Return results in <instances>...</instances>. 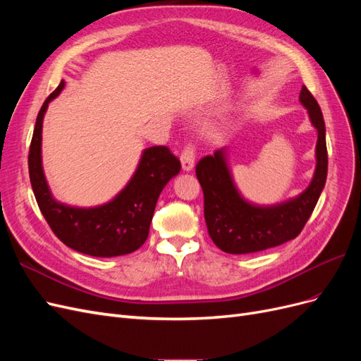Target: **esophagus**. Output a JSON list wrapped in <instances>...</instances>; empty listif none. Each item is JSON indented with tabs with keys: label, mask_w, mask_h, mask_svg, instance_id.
I'll return each instance as SVG.
<instances>
[{
	"label": "esophagus",
	"mask_w": 361,
	"mask_h": 361,
	"mask_svg": "<svg viewBox=\"0 0 361 361\" xmlns=\"http://www.w3.org/2000/svg\"><path fill=\"white\" fill-rule=\"evenodd\" d=\"M194 161H195V154H194V147L187 146L183 149L182 155H180V164H182V170L183 171H191L194 169Z\"/></svg>",
	"instance_id": "obj_1"
}]
</instances>
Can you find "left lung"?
I'll use <instances>...</instances> for the list:
<instances>
[{"label":"left lung","mask_w":361,"mask_h":361,"mask_svg":"<svg viewBox=\"0 0 361 361\" xmlns=\"http://www.w3.org/2000/svg\"><path fill=\"white\" fill-rule=\"evenodd\" d=\"M300 102L307 110L310 123L318 133V141L314 147L313 178L309 187L298 195L274 204L247 200L236 187L226 147L204 157L195 167L204 195L207 232L214 244L226 253H256L297 238L319 200L329 170L324 116L305 85L300 93Z\"/></svg>","instance_id":"obj_1"}]
</instances>
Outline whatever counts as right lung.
Instances as JSON below:
<instances>
[{
  "instance_id": "1",
  "label": "right lung",
  "mask_w": 361,
  "mask_h": 361,
  "mask_svg": "<svg viewBox=\"0 0 361 361\" xmlns=\"http://www.w3.org/2000/svg\"><path fill=\"white\" fill-rule=\"evenodd\" d=\"M64 85L61 81L48 96L36 118L28 154L32 192L52 232L69 248L94 257L129 255L146 243L159 194L180 171V162L166 146L147 147L133 176L111 200L89 207L59 202L43 171L42 128L48 105Z\"/></svg>"
}]
</instances>
